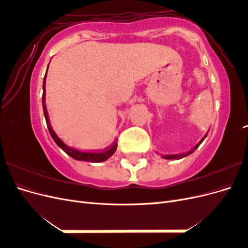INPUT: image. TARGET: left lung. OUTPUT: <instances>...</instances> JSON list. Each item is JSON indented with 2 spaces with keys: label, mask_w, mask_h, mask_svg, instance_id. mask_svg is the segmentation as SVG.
<instances>
[{
  "label": "left lung",
  "mask_w": 248,
  "mask_h": 248,
  "mask_svg": "<svg viewBox=\"0 0 248 248\" xmlns=\"http://www.w3.org/2000/svg\"><path fill=\"white\" fill-rule=\"evenodd\" d=\"M207 134H208V133H207ZM207 134H206V136H205L204 138L202 139V140L199 142V144H198L196 147H194L192 150H190V151H188V152H187V153H183V154H176V155H163L162 157H163V158H166V159H180V158H183V157H185V156H187V155L191 154V153L194 151V150H196V149H198V148H199V146L202 144V140H204L206 139Z\"/></svg>",
  "instance_id": "left-lung-1"
}]
</instances>
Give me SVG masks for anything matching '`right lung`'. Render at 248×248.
<instances>
[{
    "mask_svg": "<svg viewBox=\"0 0 248 248\" xmlns=\"http://www.w3.org/2000/svg\"><path fill=\"white\" fill-rule=\"evenodd\" d=\"M48 68V66H47ZM47 72V70H46ZM46 77L43 78V94H42V107H43V112H44V117H46V125H47V128L48 131L50 133V136L52 138V140H55L56 144L61 148L63 151L67 154L69 155L72 158L77 159V160H82V161H90V162H101V161H106L108 160L109 157L116 152L117 150V146H118V142L115 141L114 144H112L108 149L103 150V151H97V152H82L80 150H77L74 148L68 147L66 146L63 140L60 139L56 132L52 130L51 126L49 124V118H48V114H47V109H46Z\"/></svg>",
    "mask_w": 248,
    "mask_h": 248,
    "instance_id": "obj_1",
    "label": "right lung"
}]
</instances>
